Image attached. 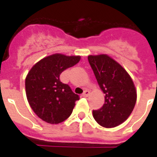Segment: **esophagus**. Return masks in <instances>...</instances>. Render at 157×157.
Wrapping results in <instances>:
<instances>
[{"mask_svg":"<svg viewBox=\"0 0 157 157\" xmlns=\"http://www.w3.org/2000/svg\"><path fill=\"white\" fill-rule=\"evenodd\" d=\"M90 90H86L84 91V93L82 94V96H83V97H88V96L90 95Z\"/></svg>","mask_w":157,"mask_h":157,"instance_id":"obj_1","label":"esophagus"}]
</instances>
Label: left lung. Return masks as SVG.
<instances>
[{
	"label": "left lung",
	"instance_id": "8db88e82",
	"mask_svg": "<svg viewBox=\"0 0 157 157\" xmlns=\"http://www.w3.org/2000/svg\"><path fill=\"white\" fill-rule=\"evenodd\" d=\"M89 63L99 87L105 94L100 109L93 110V117L105 128H113L126 121L137 100L134 82L125 70L107 54L90 55Z\"/></svg>",
	"mask_w": 157,
	"mask_h": 157
}]
</instances>
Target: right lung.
<instances>
[{
	"mask_svg": "<svg viewBox=\"0 0 157 157\" xmlns=\"http://www.w3.org/2000/svg\"><path fill=\"white\" fill-rule=\"evenodd\" d=\"M80 56L55 54L45 57L31 68L25 80L27 98L38 117L59 124L70 117L79 95L60 81V74L76 65Z\"/></svg>",
	"mask_w": 157,
	"mask_h": 157,
	"instance_id": "add662e5",
	"label": "right lung"
}]
</instances>
